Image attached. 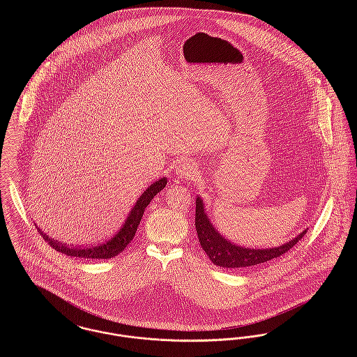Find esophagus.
<instances>
[{"mask_svg": "<svg viewBox=\"0 0 357 357\" xmlns=\"http://www.w3.org/2000/svg\"><path fill=\"white\" fill-rule=\"evenodd\" d=\"M175 174L178 178H183V179H192L197 175V167L194 163L191 162H182L176 166Z\"/></svg>", "mask_w": 357, "mask_h": 357, "instance_id": "1", "label": "esophagus"}]
</instances>
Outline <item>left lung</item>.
Instances as JSON below:
<instances>
[{"instance_id": "1", "label": "left lung", "mask_w": 357, "mask_h": 357, "mask_svg": "<svg viewBox=\"0 0 357 357\" xmlns=\"http://www.w3.org/2000/svg\"><path fill=\"white\" fill-rule=\"evenodd\" d=\"M195 229L198 233L199 243L204 253L208 255L210 261L217 266L227 269L255 266L268 262L280 255H285L306 234V230H304L297 237L291 238L284 245L268 249H250L239 246L226 239L214 227V225L207 217L204 201L199 195L195 199Z\"/></svg>"}]
</instances>
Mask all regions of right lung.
<instances>
[{
    "mask_svg": "<svg viewBox=\"0 0 357 357\" xmlns=\"http://www.w3.org/2000/svg\"><path fill=\"white\" fill-rule=\"evenodd\" d=\"M167 185V178L163 176L160 179H158L156 182H153V185L146 188V191L137 198L134 207L131 208V211L127 215V220L121 225L118 233L114 237L104 241L99 245H92L88 248H72L69 245H66L63 242H59L56 239H52L50 236H47L37 225V230L40 231L41 237L44 238L53 249H56L57 252H61L68 257H79V258H92V259H105V258H112L121 253L127 245L132 241V238L135 236L137 226L142 221L143 213L146 210V207L153 201V197L162 191Z\"/></svg>",
    "mask_w": 357,
    "mask_h": 357,
    "instance_id": "add662e5",
    "label": "right lung"
}]
</instances>
